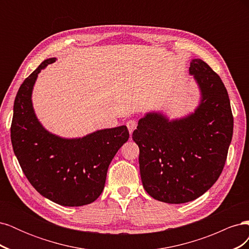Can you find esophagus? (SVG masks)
Wrapping results in <instances>:
<instances>
[{
  "instance_id": "1",
  "label": "esophagus",
  "mask_w": 249,
  "mask_h": 249,
  "mask_svg": "<svg viewBox=\"0 0 249 249\" xmlns=\"http://www.w3.org/2000/svg\"><path fill=\"white\" fill-rule=\"evenodd\" d=\"M126 126H127V129H129V132H130V134L132 135V133H133V131L136 129V126H137V123L135 122V120H129V122L126 123Z\"/></svg>"
}]
</instances>
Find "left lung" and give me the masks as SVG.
Returning <instances> with one entry per match:
<instances>
[{
	"instance_id": "1",
	"label": "left lung",
	"mask_w": 249,
	"mask_h": 249,
	"mask_svg": "<svg viewBox=\"0 0 249 249\" xmlns=\"http://www.w3.org/2000/svg\"><path fill=\"white\" fill-rule=\"evenodd\" d=\"M189 73L200 92L194 112L176 119L147 112L132 136L140 150L143 188L167 203L196 199L215 184L232 137L231 103L220 77L201 59L191 60Z\"/></svg>"
}]
</instances>
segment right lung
I'll return each instance as SVG.
<instances>
[{"instance_id": "1", "label": "right lung", "mask_w": 249, "mask_h": 249, "mask_svg": "<svg viewBox=\"0 0 249 249\" xmlns=\"http://www.w3.org/2000/svg\"><path fill=\"white\" fill-rule=\"evenodd\" d=\"M55 61L56 58L44 60L18 89L11 124L12 147L26 178L42 196L64 207L85 206L102 194L109 165L130 135L125 125L80 138L49 132L35 114L32 92L39 72Z\"/></svg>"}]
</instances>
